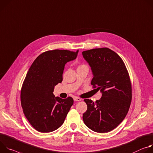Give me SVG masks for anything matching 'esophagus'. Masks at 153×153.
Returning <instances> with one entry per match:
<instances>
[{"label":"esophagus","instance_id":"34e87169","mask_svg":"<svg viewBox=\"0 0 153 153\" xmlns=\"http://www.w3.org/2000/svg\"><path fill=\"white\" fill-rule=\"evenodd\" d=\"M74 101H76H76H80L81 100V99L80 98H79V97H75L74 98Z\"/></svg>","mask_w":153,"mask_h":153}]
</instances>
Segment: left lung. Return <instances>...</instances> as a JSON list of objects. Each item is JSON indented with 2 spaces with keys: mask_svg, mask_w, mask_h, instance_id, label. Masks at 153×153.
<instances>
[{
  "mask_svg": "<svg viewBox=\"0 0 153 153\" xmlns=\"http://www.w3.org/2000/svg\"><path fill=\"white\" fill-rule=\"evenodd\" d=\"M82 55L91 67V84L102 94L95 102L84 100L88 109L83 121L95 132H109L124 120L130 107L132 88L128 72L122 59L108 48L84 51Z\"/></svg>",
  "mask_w": 153,
  "mask_h": 153,
  "instance_id": "1",
  "label": "left lung"
}]
</instances>
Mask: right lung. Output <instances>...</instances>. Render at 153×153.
Instances as JSON below:
<instances>
[{"instance_id": "1", "label": "right lung", "mask_w": 153, "mask_h": 153, "mask_svg": "<svg viewBox=\"0 0 153 153\" xmlns=\"http://www.w3.org/2000/svg\"><path fill=\"white\" fill-rule=\"evenodd\" d=\"M78 53V50L47 51L30 67L22 86L21 101L25 117L38 131L50 132L59 128L73 105L72 97H55L53 92L62 81L65 64L75 59Z\"/></svg>"}]
</instances>
